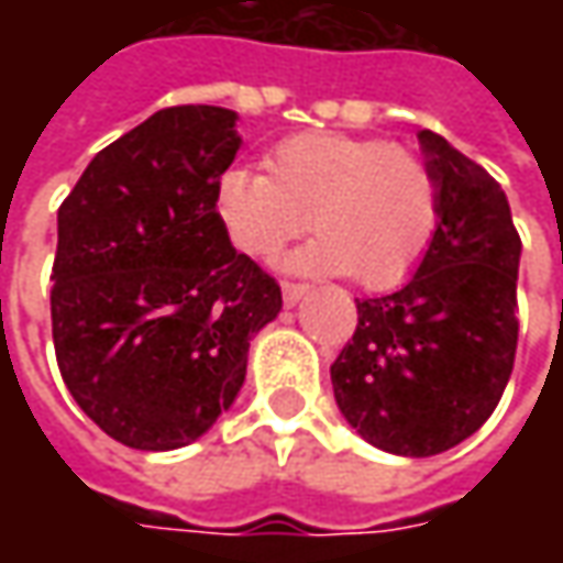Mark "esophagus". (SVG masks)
<instances>
[{
  "instance_id": "obj_1",
  "label": "esophagus",
  "mask_w": 563,
  "mask_h": 563,
  "mask_svg": "<svg viewBox=\"0 0 563 563\" xmlns=\"http://www.w3.org/2000/svg\"><path fill=\"white\" fill-rule=\"evenodd\" d=\"M310 294V288L307 285H294V282H285L282 285V297H285V307H297L303 297Z\"/></svg>"
}]
</instances>
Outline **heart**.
<instances>
[{
    "instance_id": "obj_1",
    "label": "heart",
    "mask_w": 563,
    "mask_h": 563,
    "mask_svg": "<svg viewBox=\"0 0 563 563\" xmlns=\"http://www.w3.org/2000/svg\"><path fill=\"white\" fill-rule=\"evenodd\" d=\"M269 175L228 168L216 216L228 241L253 260H275L313 225L310 247L288 269L354 275L369 291L400 285L420 266L439 228V185L417 153L351 134L310 131L282 141Z\"/></svg>"
}]
</instances>
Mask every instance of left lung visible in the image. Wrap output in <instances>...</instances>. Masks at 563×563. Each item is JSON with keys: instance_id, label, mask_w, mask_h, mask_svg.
Masks as SVG:
<instances>
[{"instance_id": "obj_1", "label": "left lung", "mask_w": 563, "mask_h": 563, "mask_svg": "<svg viewBox=\"0 0 563 563\" xmlns=\"http://www.w3.org/2000/svg\"><path fill=\"white\" fill-rule=\"evenodd\" d=\"M439 185V228L407 285L357 300L354 341L332 363L341 417L398 457L470 439L505 395L517 354L520 234L483 165L420 131Z\"/></svg>"}]
</instances>
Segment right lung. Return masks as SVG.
Returning a JSON list of instances; mask_svg holds the SVG:
<instances>
[{"mask_svg":"<svg viewBox=\"0 0 563 563\" xmlns=\"http://www.w3.org/2000/svg\"><path fill=\"white\" fill-rule=\"evenodd\" d=\"M238 112L172 106L99 150L58 206L53 341L77 407L115 442L175 451L234 404L282 288L238 253L216 185Z\"/></svg>","mask_w":563,"mask_h":563,"instance_id":"right-lung-1","label":"right lung"}]
</instances>
